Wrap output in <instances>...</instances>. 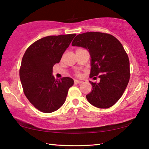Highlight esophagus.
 <instances>
[{"label":"esophagus","mask_w":149,"mask_h":149,"mask_svg":"<svg viewBox=\"0 0 149 149\" xmlns=\"http://www.w3.org/2000/svg\"><path fill=\"white\" fill-rule=\"evenodd\" d=\"M74 83H77V84H80V83H82V81H79V80H77V79H75V80H74Z\"/></svg>","instance_id":"esophagus-1"}]
</instances>
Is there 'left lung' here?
Returning <instances> with one entry per match:
<instances>
[{"label":"left lung","mask_w":149,"mask_h":149,"mask_svg":"<svg viewBox=\"0 0 149 149\" xmlns=\"http://www.w3.org/2000/svg\"><path fill=\"white\" fill-rule=\"evenodd\" d=\"M72 45L88 51L91 57L89 76L98 75L100 79L97 83L89 81L93 89L86 95L87 100L100 109L113 106L123 95L130 77L129 58L123 45L113 35L97 32L78 34Z\"/></svg>","instance_id":"8db88e82"}]
</instances>
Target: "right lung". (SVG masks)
<instances>
[{
    "instance_id": "add662e5",
    "label": "right lung",
    "mask_w": 149,
    "mask_h": 149,
    "mask_svg": "<svg viewBox=\"0 0 149 149\" xmlns=\"http://www.w3.org/2000/svg\"><path fill=\"white\" fill-rule=\"evenodd\" d=\"M76 34L45 36L26 51L19 78L24 94L36 109L50 113L64 104L68 89L74 84L70 77L61 80L53 76V67L59 63Z\"/></svg>"
}]
</instances>
